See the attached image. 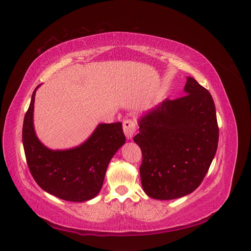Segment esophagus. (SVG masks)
<instances>
[{
	"label": "esophagus",
	"instance_id": "esophagus-1",
	"mask_svg": "<svg viewBox=\"0 0 251 251\" xmlns=\"http://www.w3.org/2000/svg\"><path fill=\"white\" fill-rule=\"evenodd\" d=\"M124 132L127 139H132L136 132V125L132 119H126L124 121Z\"/></svg>",
	"mask_w": 251,
	"mask_h": 251
}]
</instances>
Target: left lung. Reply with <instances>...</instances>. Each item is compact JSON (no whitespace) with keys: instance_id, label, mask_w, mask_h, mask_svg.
<instances>
[{"instance_id":"1","label":"left lung","mask_w":251,"mask_h":251,"mask_svg":"<svg viewBox=\"0 0 251 251\" xmlns=\"http://www.w3.org/2000/svg\"><path fill=\"white\" fill-rule=\"evenodd\" d=\"M185 96L169 98L138 119L134 137L142 151L143 191L157 200L193 193L203 181L219 141L215 102L208 91L187 77Z\"/></svg>"}]
</instances>
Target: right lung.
I'll return each instance as SVG.
<instances>
[{
  "label": "right lung",
  "mask_w": 251,
  "mask_h": 251,
  "mask_svg": "<svg viewBox=\"0 0 251 251\" xmlns=\"http://www.w3.org/2000/svg\"><path fill=\"white\" fill-rule=\"evenodd\" d=\"M23 124V146L33 179L45 192L59 199L85 202L100 192L109 162L124 146L123 124H100L80 146L51 150L37 138L33 126L35 92Z\"/></svg>",
  "instance_id": "add662e5"
}]
</instances>
